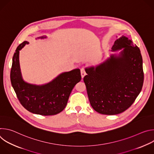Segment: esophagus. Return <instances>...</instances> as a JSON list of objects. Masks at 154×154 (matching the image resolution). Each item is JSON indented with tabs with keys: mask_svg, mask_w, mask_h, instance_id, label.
<instances>
[{
	"mask_svg": "<svg viewBox=\"0 0 154 154\" xmlns=\"http://www.w3.org/2000/svg\"><path fill=\"white\" fill-rule=\"evenodd\" d=\"M80 72H81V76H82V78L83 79L84 77L86 75V72H85V71L84 68H82L81 70H80Z\"/></svg>",
	"mask_w": 154,
	"mask_h": 154,
	"instance_id": "34e87169",
	"label": "esophagus"
}]
</instances>
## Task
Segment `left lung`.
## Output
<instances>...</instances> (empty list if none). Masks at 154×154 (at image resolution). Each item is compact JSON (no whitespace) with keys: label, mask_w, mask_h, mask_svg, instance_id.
Wrapping results in <instances>:
<instances>
[{"label":"left lung","mask_w":154,"mask_h":154,"mask_svg":"<svg viewBox=\"0 0 154 154\" xmlns=\"http://www.w3.org/2000/svg\"><path fill=\"white\" fill-rule=\"evenodd\" d=\"M112 54L96 66L87 67L83 80L91 106L108 115L122 113L140 93L144 81L143 58L132 40L122 35L112 48Z\"/></svg>","instance_id":"left-lung-1"}]
</instances>
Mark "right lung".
<instances>
[{"mask_svg": "<svg viewBox=\"0 0 154 154\" xmlns=\"http://www.w3.org/2000/svg\"><path fill=\"white\" fill-rule=\"evenodd\" d=\"M43 36L38 39L46 38ZM24 41L17 48L12 60L10 80L20 103L32 113L42 116L57 115L67 105L75 85L81 80L80 70L75 69L59 74L51 82L44 85H35L25 82L19 64V51L26 45Z\"/></svg>", "mask_w": 154, "mask_h": 154, "instance_id": "right-lung-1", "label": "right lung"}]
</instances>
